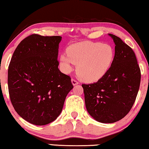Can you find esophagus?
Masks as SVG:
<instances>
[{"label":"esophagus","instance_id":"esophagus-1","mask_svg":"<svg viewBox=\"0 0 149 149\" xmlns=\"http://www.w3.org/2000/svg\"><path fill=\"white\" fill-rule=\"evenodd\" d=\"M71 83H72V84L73 85H78V83H79L76 80H74V79H71Z\"/></svg>","mask_w":149,"mask_h":149}]
</instances>
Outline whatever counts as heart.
<instances>
[{"label":"heart","mask_w":149,"mask_h":149,"mask_svg":"<svg viewBox=\"0 0 149 149\" xmlns=\"http://www.w3.org/2000/svg\"><path fill=\"white\" fill-rule=\"evenodd\" d=\"M115 49L110 44L84 41L71 45L67 54H62L60 62L65 73L70 72L72 65H77L76 72L81 80L87 83L99 81L113 65Z\"/></svg>","instance_id":"b5f03b06"}]
</instances>
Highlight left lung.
Listing matches in <instances>:
<instances>
[{"label": "left lung", "instance_id": "left-lung-1", "mask_svg": "<svg viewBox=\"0 0 149 149\" xmlns=\"http://www.w3.org/2000/svg\"><path fill=\"white\" fill-rule=\"evenodd\" d=\"M115 42V59L109 72L96 83L83 84L87 111L95 121L117 122L131 110L139 90L140 70L132 49L121 38Z\"/></svg>", "mask_w": 149, "mask_h": 149}]
</instances>
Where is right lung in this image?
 I'll return each instance as SVG.
<instances>
[{
    "mask_svg": "<svg viewBox=\"0 0 149 149\" xmlns=\"http://www.w3.org/2000/svg\"><path fill=\"white\" fill-rule=\"evenodd\" d=\"M61 40L60 36L32 34L20 42L10 62L8 88L12 105L33 125L56 120L73 88L70 77L58 68Z\"/></svg>",
    "mask_w": 149,
    "mask_h": 149,
    "instance_id": "right-lung-1",
    "label": "right lung"
}]
</instances>
